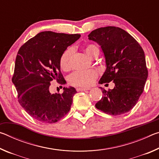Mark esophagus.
Returning a JSON list of instances; mask_svg holds the SVG:
<instances>
[{"mask_svg": "<svg viewBox=\"0 0 159 159\" xmlns=\"http://www.w3.org/2000/svg\"><path fill=\"white\" fill-rule=\"evenodd\" d=\"M88 90H90L89 88H76V90L78 92H79V91H86Z\"/></svg>", "mask_w": 159, "mask_h": 159, "instance_id": "1", "label": "esophagus"}]
</instances>
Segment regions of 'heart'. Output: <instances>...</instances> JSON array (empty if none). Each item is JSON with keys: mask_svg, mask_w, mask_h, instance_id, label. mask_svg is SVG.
Returning <instances> with one entry per match:
<instances>
[{"mask_svg": "<svg viewBox=\"0 0 159 159\" xmlns=\"http://www.w3.org/2000/svg\"><path fill=\"white\" fill-rule=\"evenodd\" d=\"M84 51L88 57L94 58L99 55V50L97 45L88 44L84 48ZM72 49L68 48L62 53L60 59V65L63 71H67L71 69V57ZM98 74L95 70L88 69L83 71H76L72 73L68 78L70 84L78 87L88 88L93 85Z\"/></svg>", "mask_w": 159, "mask_h": 159, "instance_id": "b5f03b06", "label": "heart"}]
</instances>
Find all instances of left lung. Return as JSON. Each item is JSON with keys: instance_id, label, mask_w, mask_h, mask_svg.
I'll use <instances>...</instances> for the list:
<instances>
[{"instance_id": "left-lung-1", "label": "left lung", "mask_w": 159, "mask_h": 159, "mask_svg": "<svg viewBox=\"0 0 159 159\" xmlns=\"http://www.w3.org/2000/svg\"><path fill=\"white\" fill-rule=\"evenodd\" d=\"M88 39L100 45L107 68L99 84L113 81L114 89L100 88L103 97L96 108L107 114L121 115L133 108L143 93L148 76L144 50L128 32L106 26L93 31Z\"/></svg>"}]
</instances>
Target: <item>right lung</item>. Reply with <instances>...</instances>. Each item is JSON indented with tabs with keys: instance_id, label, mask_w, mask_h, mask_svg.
Here are the masks:
<instances>
[{
	"instance_id": "obj_1",
	"label": "right lung",
	"mask_w": 159,
	"mask_h": 159,
	"mask_svg": "<svg viewBox=\"0 0 159 159\" xmlns=\"http://www.w3.org/2000/svg\"><path fill=\"white\" fill-rule=\"evenodd\" d=\"M80 36L43 31L19 50L12 81L17 91L19 103L34 119L56 123L71 109L76 89L64 88L62 93L52 94L50 86L54 80L60 84L66 83L60 71V59Z\"/></svg>"
}]
</instances>
